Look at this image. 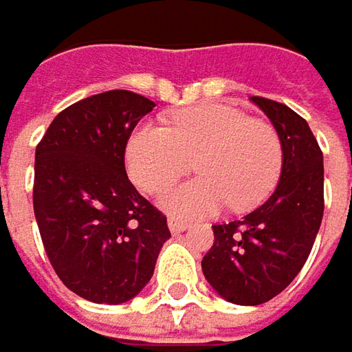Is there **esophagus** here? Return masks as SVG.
Listing matches in <instances>:
<instances>
[{
	"mask_svg": "<svg viewBox=\"0 0 352 352\" xmlns=\"http://www.w3.org/2000/svg\"><path fill=\"white\" fill-rule=\"evenodd\" d=\"M168 228H170V232L178 234V232H184V230L188 228V222L178 220V218H170V220H168Z\"/></svg>",
	"mask_w": 352,
	"mask_h": 352,
	"instance_id": "1",
	"label": "esophagus"
}]
</instances>
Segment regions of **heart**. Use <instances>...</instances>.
Returning a JSON list of instances; mask_svg holds the SVG:
<instances>
[{
	"label": "heart",
	"mask_w": 352,
	"mask_h": 352,
	"mask_svg": "<svg viewBox=\"0 0 352 352\" xmlns=\"http://www.w3.org/2000/svg\"><path fill=\"white\" fill-rule=\"evenodd\" d=\"M194 166L200 176L164 190L170 214L194 218L261 204L283 170V142L272 124L248 118L226 104H202L172 116L168 128L144 124L128 140L126 162L132 180L148 194Z\"/></svg>",
	"instance_id": "b5f03b06"
}]
</instances>
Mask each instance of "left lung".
Wrapping results in <instances>:
<instances>
[{"mask_svg": "<svg viewBox=\"0 0 352 352\" xmlns=\"http://www.w3.org/2000/svg\"><path fill=\"white\" fill-rule=\"evenodd\" d=\"M278 132L283 172L272 196L242 220L214 224L202 258L206 280L234 305H263L289 287L305 266L324 210L322 152L305 118L289 106L250 98Z\"/></svg>", "mask_w": 352, "mask_h": 352, "instance_id": "obj_1", "label": "left lung"}]
</instances>
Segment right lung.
<instances>
[{"instance_id": "add662e5", "label": "right lung", "mask_w": 352, "mask_h": 352, "mask_svg": "<svg viewBox=\"0 0 352 352\" xmlns=\"http://www.w3.org/2000/svg\"><path fill=\"white\" fill-rule=\"evenodd\" d=\"M156 104L128 89L89 96L60 112L36 148L34 212L63 285L98 305L134 298L154 274L170 230L128 180L124 154Z\"/></svg>"}]
</instances>
